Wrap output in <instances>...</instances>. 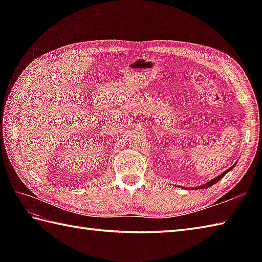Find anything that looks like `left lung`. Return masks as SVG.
Here are the masks:
<instances>
[{"instance_id": "1", "label": "left lung", "mask_w": 262, "mask_h": 262, "mask_svg": "<svg viewBox=\"0 0 262 262\" xmlns=\"http://www.w3.org/2000/svg\"><path fill=\"white\" fill-rule=\"evenodd\" d=\"M236 164V163H235ZM235 164H233L232 166H231V168L230 169H227L226 171H224L223 172V173H221L220 176H217L216 178H214V179H211L209 182H207V183H205V185H203V186H199L198 188H194V189H205V188H208V187H210V186H213V185H215V183L216 182H219L221 179H222V178H223L226 173H227V172H229V171H231L233 168H234V166H235Z\"/></svg>"}]
</instances>
